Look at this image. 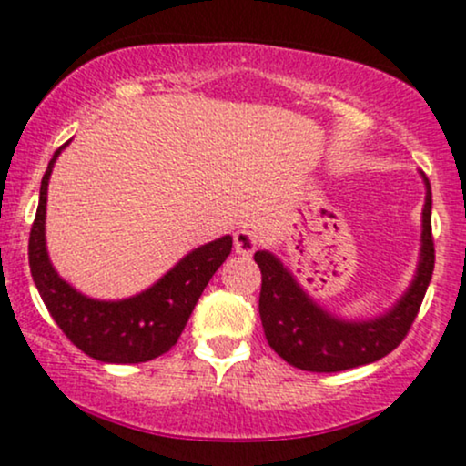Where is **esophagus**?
<instances>
[{"label": "esophagus", "mask_w": 466, "mask_h": 466, "mask_svg": "<svg viewBox=\"0 0 466 466\" xmlns=\"http://www.w3.org/2000/svg\"><path fill=\"white\" fill-rule=\"evenodd\" d=\"M256 245H258V240H256V237L249 229H238V232H234V249H237V254L251 256L254 254Z\"/></svg>", "instance_id": "34e87169"}]
</instances>
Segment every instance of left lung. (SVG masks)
<instances>
[{
    "instance_id": "obj_1",
    "label": "left lung",
    "mask_w": 466,
    "mask_h": 466,
    "mask_svg": "<svg viewBox=\"0 0 466 466\" xmlns=\"http://www.w3.org/2000/svg\"><path fill=\"white\" fill-rule=\"evenodd\" d=\"M254 260L263 274L258 311L265 337L271 349L287 363L307 372H341L381 360L410 333L434 271L436 251L431 237L430 181H427L425 210H422L419 271L408 293L383 318L372 322L335 319L298 287L293 276L269 251H256Z\"/></svg>"
}]
</instances>
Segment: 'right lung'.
<instances>
[{"mask_svg":"<svg viewBox=\"0 0 466 466\" xmlns=\"http://www.w3.org/2000/svg\"><path fill=\"white\" fill-rule=\"evenodd\" d=\"M63 148L52 155L41 179L39 208L28 240L32 280L58 329L85 355L106 363L151 361L177 344L203 289L232 251V237L190 251L162 280L129 300L98 302L80 296L52 269L46 251L47 179Z\"/></svg>","mask_w":466,"mask_h":466,"instance_id":"add662e5","label":"right lung"}]
</instances>
